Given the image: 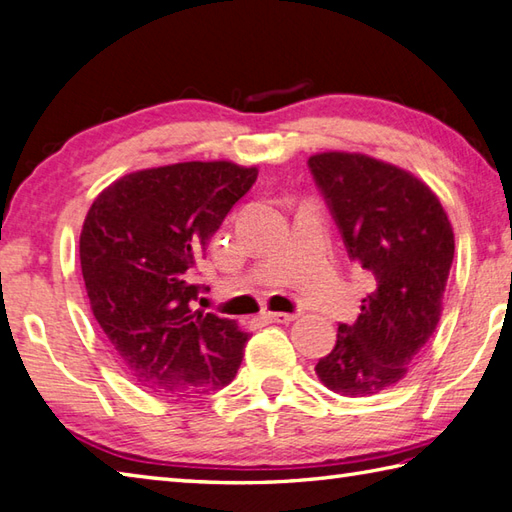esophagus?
Returning a JSON list of instances; mask_svg holds the SVG:
<instances>
[{
	"label": "esophagus",
	"instance_id": "obj_1",
	"mask_svg": "<svg viewBox=\"0 0 512 512\" xmlns=\"http://www.w3.org/2000/svg\"><path fill=\"white\" fill-rule=\"evenodd\" d=\"M264 319H268V322H277V324H290V322H295L297 315H293V313H264Z\"/></svg>",
	"mask_w": 512,
	"mask_h": 512
}]
</instances>
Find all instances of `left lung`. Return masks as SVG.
<instances>
[{"label": "left lung", "mask_w": 512, "mask_h": 512, "mask_svg": "<svg viewBox=\"0 0 512 512\" xmlns=\"http://www.w3.org/2000/svg\"><path fill=\"white\" fill-rule=\"evenodd\" d=\"M353 262L375 277L355 324L315 366L328 390L373 397L406 377L442 317L455 235L444 206L408 170L364 153L310 155Z\"/></svg>", "instance_id": "1"}]
</instances>
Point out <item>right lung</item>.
<instances>
[{"label": "right lung", "instance_id": "obj_1", "mask_svg": "<svg viewBox=\"0 0 512 512\" xmlns=\"http://www.w3.org/2000/svg\"><path fill=\"white\" fill-rule=\"evenodd\" d=\"M257 166L179 162L115 179L79 235L90 310L126 373L148 393L190 399L233 382L248 333L190 308L195 266Z\"/></svg>", "mask_w": 512, "mask_h": 512}]
</instances>
